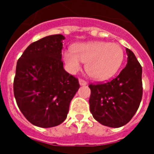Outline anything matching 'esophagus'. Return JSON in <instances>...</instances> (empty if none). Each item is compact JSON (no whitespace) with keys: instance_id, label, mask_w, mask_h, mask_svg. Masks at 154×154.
<instances>
[{"instance_id":"34e87169","label":"esophagus","mask_w":154,"mask_h":154,"mask_svg":"<svg viewBox=\"0 0 154 154\" xmlns=\"http://www.w3.org/2000/svg\"><path fill=\"white\" fill-rule=\"evenodd\" d=\"M79 84L80 85H86L87 82L83 79H79Z\"/></svg>"}]
</instances>
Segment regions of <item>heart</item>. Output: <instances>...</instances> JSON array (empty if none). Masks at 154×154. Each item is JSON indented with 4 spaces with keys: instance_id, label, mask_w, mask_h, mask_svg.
<instances>
[{
    "instance_id": "b5f03b06",
    "label": "heart",
    "mask_w": 154,
    "mask_h": 154,
    "mask_svg": "<svg viewBox=\"0 0 154 154\" xmlns=\"http://www.w3.org/2000/svg\"><path fill=\"white\" fill-rule=\"evenodd\" d=\"M62 58L70 72H77L83 62L85 63V71L92 78L103 81L118 71L124 60V50L116 43H80L72 45L71 52H63Z\"/></svg>"
}]
</instances>
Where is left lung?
Returning <instances> with one entry per match:
<instances>
[{"mask_svg":"<svg viewBox=\"0 0 154 154\" xmlns=\"http://www.w3.org/2000/svg\"><path fill=\"white\" fill-rule=\"evenodd\" d=\"M127 64L114 79L90 84L89 109L94 119L105 126L119 128L132 119L142 98V68L126 48Z\"/></svg>","mask_w":154,"mask_h":154,"instance_id":"left-lung-1","label":"left lung"}]
</instances>
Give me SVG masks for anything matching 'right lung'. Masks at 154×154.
Returning a JSON list of instances; mask_svg holds the SVG:
<instances>
[{"mask_svg":"<svg viewBox=\"0 0 154 154\" xmlns=\"http://www.w3.org/2000/svg\"><path fill=\"white\" fill-rule=\"evenodd\" d=\"M61 34L30 44L17 60L13 82L16 101L32 125L50 128L67 117L70 101L80 88L78 79L64 69Z\"/></svg>","mask_w":154,"mask_h":154,"instance_id":"right-lung-1","label":"right lung"}]
</instances>
